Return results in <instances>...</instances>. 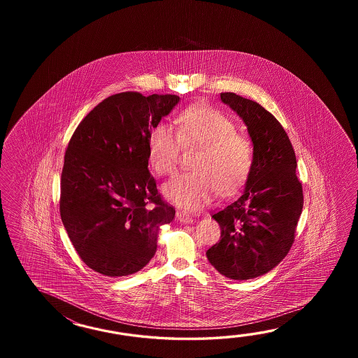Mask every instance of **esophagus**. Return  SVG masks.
Listing matches in <instances>:
<instances>
[{
	"mask_svg": "<svg viewBox=\"0 0 358 358\" xmlns=\"http://www.w3.org/2000/svg\"><path fill=\"white\" fill-rule=\"evenodd\" d=\"M176 219H178L179 222H182V224H192L193 222V219L190 217L189 215L182 213V211L176 213Z\"/></svg>",
	"mask_w": 358,
	"mask_h": 358,
	"instance_id": "1",
	"label": "esophagus"
}]
</instances>
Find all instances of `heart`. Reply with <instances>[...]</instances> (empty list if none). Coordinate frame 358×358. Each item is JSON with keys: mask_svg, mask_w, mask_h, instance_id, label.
Returning <instances> with one entry per match:
<instances>
[{"mask_svg": "<svg viewBox=\"0 0 358 358\" xmlns=\"http://www.w3.org/2000/svg\"><path fill=\"white\" fill-rule=\"evenodd\" d=\"M182 143L201 145L193 162L196 170L180 173L164 184L162 192L171 203L196 211L210 203L216 192L231 194L239 189L252 168V148L236 134V125L220 110L192 107L176 120V129L160 122L148 138V162L159 176L176 168Z\"/></svg>", "mask_w": 358, "mask_h": 358, "instance_id": "1", "label": "heart"}]
</instances>
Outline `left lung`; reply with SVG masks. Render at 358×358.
I'll list each match as a JSON object with an SVG mask.
<instances>
[{
	"mask_svg": "<svg viewBox=\"0 0 358 358\" xmlns=\"http://www.w3.org/2000/svg\"><path fill=\"white\" fill-rule=\"evenodd\" d=\"M243 120L253 145V161L241 197L213 215L221 241L206 256L221 275L248 280L266 274L292 247L303 207L297 159L280 122L257 102L221 93Z\"/></svg>",
	"mask_w": 358,
	"mask_h": 358,
	"instance_id": "obj_1",
	"label": "left lung"
}]
</instances>
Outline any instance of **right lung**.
Returning <instances> with one entry per match:
<instances>
[{"label":"right lung","mask_w":358,"mask_h":358,"mask_svg":"<svg viewBox=\"0 0 358 358\" xmlns=\"http://www.w3.org/2000/svg\"><path fill=\"white\" fill-rule=\"evenodd\" d=\"M176 94L124 92L94 107L69 142L61 174V220L84 264L127 276L151 261L159 227L174 207L148 171V138L179 103Z\"/></svg>","instance_id":"obj_1"}]
</instances>
